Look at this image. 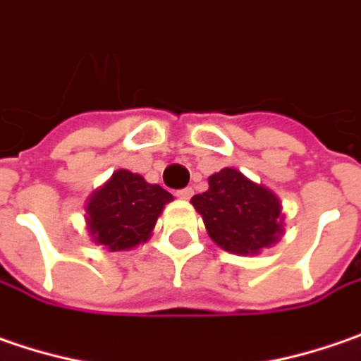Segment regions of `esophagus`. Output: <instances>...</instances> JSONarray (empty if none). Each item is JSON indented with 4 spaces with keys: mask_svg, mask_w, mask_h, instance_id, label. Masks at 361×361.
<instances>
[{
    "mask_svg": "<svg viewBox=\"0 0 361 361\" xmlns=\"http://www.w3.org/2000/svg\"><path fill=\"white\" fill-rule=\"evenodd\" d=\"M176 196L180 197V200H190V197L194 196V190H192V188H185V190H180Z\"/></svg>",
    "mask_w": 361,
    "mask_h": 361,
    "instance_id": "34e87169",
    "label": "esophagus"
}]
</instances>
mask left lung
<instances>
[{
	"instance_id": "obj_1",
	"label": "left lung",
	"mask_w": 361,
	"mask_h": 361,
	"mask_svg": "<svg viewBox=\"0 0 361 361\" xmlns=\"http://www.w3.org/2000/svg\"><path fill=\"white\" fill-rule=\"evenodd\" d=\"M192 206L202 216L212 240L232 255H260L285 232V212L279 196L234 167L210 176L208 190L192 197Z\"/></svg>"
}]
</instances>
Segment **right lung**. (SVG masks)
Returning a JSON list of instances; mask_svg holds the SVG:
<instances>
[{
  "label": "right lung",
  "mask_w": 361,
  "mask_h": 361,
  "mask_svg": "<svg viewBox=\"0 0 361 361\" xmlns=\"http://www.w3.org/2000/svg\"><path fill=\"white\" fill-rule=\"evenodd\" d=\"M173 196L143 176L117 169L97 188L85 204V222L90 240L111 252L145 244L157 218Z\"/></svg>",
  "instance_id": "1"
}]
</instances>
